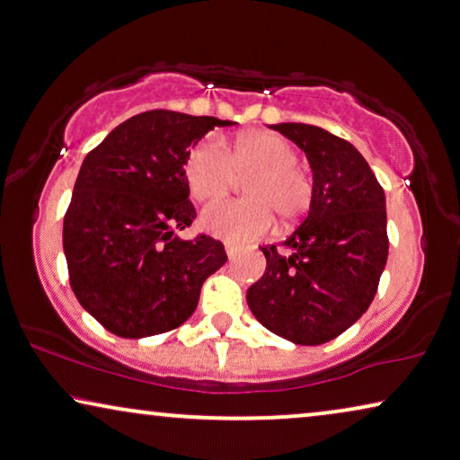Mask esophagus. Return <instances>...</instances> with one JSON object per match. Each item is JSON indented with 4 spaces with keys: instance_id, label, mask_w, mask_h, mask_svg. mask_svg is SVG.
Wrapping results in <instances>:
<instances>
[{
    "instance_id": "esophagus-1",
    "label": "esophagus",
    "mask_w": 460,
    "mask_h": 460,
    "mask_svg": "<svg viewBox=\"0 0 460 460\" xmlns=\"http://www.w3.org/2000/svg\"><path fill=\"white\" fill-rule=\"evenodd\" d=\"M226 255H228L230 259H234L238 255V246L232 243H226Z\"/></svg>"
}]
</instances>
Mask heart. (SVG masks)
I'll return each mask as SVG.
<instances>
[{
	"label": "heart",
	"mask_w": 460,
	"mask_h": 460,
	"mask_svg": "<svg viewBox=\"0 0 460 460\" xmlns=\"http://www.w3.org/2000/svg\"><path fill=\"white\" fill-rule=\"evenodd\" d=\"M298 153L274 132H251L226 149L222 138L208 137L195 145L184 165L190 197L216 203L248 178L243 201L214 205L201 217L203 228L228 243H252L279 222L295 224L313 203V178L298 165Z\"/></svg>",
	"instance_id": "heart-1"
}]
</instances>
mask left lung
<instances>
[{
  "instance_id": "1",
  "label": "left lung",
  "mask_w": 460,
  "mask_h": 460,
  "mask_svg": "<svg viewBox=\"0 0 460 460\" xmlns=\"http://www.w3.org/2000/svg\"><path fill=\"white\" fill-rule=\"evenodd\" d=\"M305 153L313 203L279 244L261 246L268 265L246 303L276 336L305 346L334 341L374 301L388 259L385 195L349 141L311 124H274Z\"/></svg>"
}]
</instances>
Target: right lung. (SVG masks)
Wrapping results in <instances>:
<instances>
[{
  "mask_svg": "<svg viewBox=\"0 0 460 460\" xmlns=\"http://www.w3.org/2000/svg\"><path fill=\"white\" fill-rule=\"evenodd\" d=\"M214 116L151 110L86 153L64 216V252L78 303L119 338L164 334L197 309L201 286L228 261L208 234L182 241L197 217L184 164Z\"/></svg>",
  "mask_w": 460,
  "mask_h": 460,
  "instance_id": "right-lung-1",
  "label": "right lung"
}]
</instances>
